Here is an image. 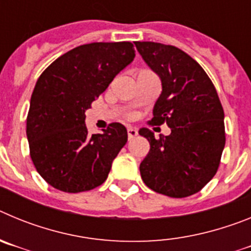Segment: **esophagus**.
I'll return each instance as SVG.
<instances>
[{
    "instance_id": "esophagus-1",
    "label": "esophagus",
    "mask_w": 251,
    "mask_h": 251,
    "mask_svg": "<svg viewBox=\"0 0 251 251\" xmlns=\"http://www.w3.org/2000/svg\"><path fill=\"white\" fill-rule=\"evenodd\" d=\"M127 132H128V138H129V139H133L134 137L137 136V134H138L137 129H134V128H132V127H128Z\"/></svg>"
}]
</instances>
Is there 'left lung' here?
<instances>
[{
	"label": "left lung",
	"instance_id": "left-lung-1",
	"mask_svg": "<svg viewBox=\"0 0 251 251\" xmlns=\"http://www.w3.org/2000/svg\"><path fill=\"white\" fill-rule=\"evenodd\" d=\"M145 63L161 79L162 93L153 106L152 124L165 123L170 136L139 134L150 152L139 166L143 182L158 194L187 197L211 181L225 147L224 109L214 84L200 64L176 46L136 41Z\"/></svg>",
	"mask_w": 251,
	"mask_h": 251
}]
</instances>
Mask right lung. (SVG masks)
<instances>
[{
    "label": "right lung",
    "mask_w": 251,
    "mask_h": 251,
    "mask_svg": "<svg viewBox=\"0 0 251 251\" xmlns=\"http://www.w3.org/2000/svg\"><path fill=\"white\" fill-rule=\"evenodd\" d=\"M134 59L132 43H92L57 57L37 79L26 122L30 156L40 176L60 191L98 187L127 143L123 124L88 133L85 112Z\"/></svg>",
    "instance_id": "right-lung-1"
}]
</instances>
